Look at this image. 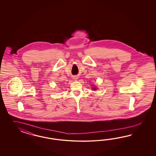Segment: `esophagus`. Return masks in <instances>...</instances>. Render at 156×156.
Returning <instances> with one entry per match:
<instances>
[{"label":"esophagus","mask_w":156,"mask_h":156,"mask_svg":"<svg viewBox=\"0 0 156 156\" xmlns=\"http://www.w3.org/2000/svg\"><path fill=\"white\" fill-rule=\"evenodd\" d=\"M73 79H74V80H77V77H76V76H74Z\"/></svg>","instance_id":"obj_1"}]
</instances>
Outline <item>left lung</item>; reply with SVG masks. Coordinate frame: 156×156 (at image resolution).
Returning a JSON list of instances; mask_svg holds the SVG:
<instances>
[{
    "instance_id": "1",
    "label": "left lung",
    "mask_w": 156,
    "mask_h": 156,
    "mask_svg": "<svg viewBox=\"0 0 156 156\" xmlns=\"http://www.w3.org/2000/svg\"><path fill=\"white\" fill-rule=\"evenodd\" d=\"M92 89H93V90H96V88H95V87H93V88H92Z\"/></svg>"
}]
</instances>
